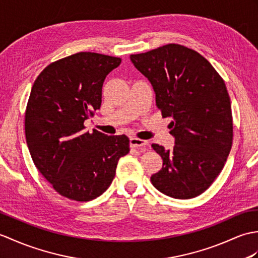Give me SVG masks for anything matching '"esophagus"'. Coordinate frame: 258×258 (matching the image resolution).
<instances>
[{
    "label": "esophagus",
    "mask_w": 258,
    "mask_h": 258,
    "mask_svg": "<svg viewBox=\"0 0 258 258\" xmlns=\"http://www.w3.org/2000/svg\"><path fill=\"white\" fill-rule=\"evenodd\" d=\"M130 145L132 148H137V147H146L148 144L146 141L136 139V137H132L130 140Z\"/></svg>",
    "instance_id": "34e87169"
}]
</instances>
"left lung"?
I'll use <instances>...</instances> for the list:
<instances>
[{
	"instance_id": "left-lung-1",
	"label": "left lung",
	"mask_w": 258,
	"mask_h": 258,
	"mask_svg": "<svg viewBox=\"0 0 258 258\" xmlns=\"http://www.w3.org/2000/svg\"><path fill=\"white\" fill-rule=\"evenodd\" d=\"M137 70L151 81L163 117L170 116L171 151L152 144L163 168L151 177L160 192L190 199L210 187L223 169L233 142L229 93L217 70L190 48L168 44L131 55Z\"/></svg>"
}]
</instances>
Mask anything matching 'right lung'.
I'll return each instance as SVG.
<instances>
[{
    "label": "right lung",
    "instance_id": "right-lung-1",
    "mask_svg": "<svg viewBox=\"0 0 258 258\" xmlns=\"http://www.w3.org/2000/svg\"><path fill=\"white\" fill-rule=\"evenodd\" d=\"M122 59L81 51L41 71L25 111L27 146L36 168L57 192L90 201L110 187L118 159L130 152L125 135L83 131L102 102L106 76Z\"/></svg>",
    "mask_w": 258,
    "mask_h": 258
}]
</instances>
